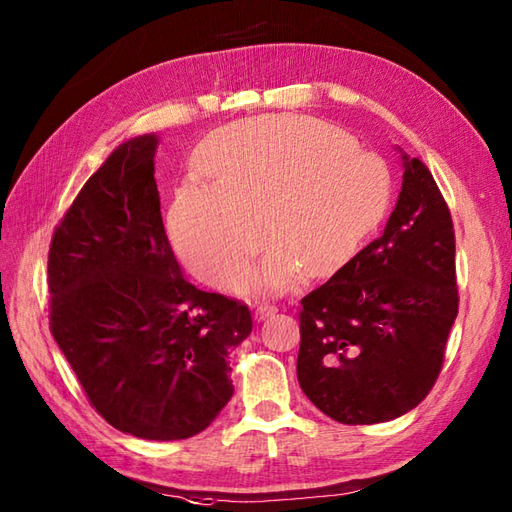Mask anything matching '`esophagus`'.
<instances>
[{
	"label": "esophagus",
	"mask_w": 512,
	"mask_h": 512,
	"mask_svg": "<svg viewBox=\"0 0 512 512\" xmlns=\"http://www.w3.org/2000/svg\"><path fill=\"white\" fill-rule=\"evenodd\" d=\"M273 314H277V308L268 306V303H262V306L255 308V321H264L268 317H273Z\"/></svg>",
	"instance_id": "obj_1"
}]
</instances>
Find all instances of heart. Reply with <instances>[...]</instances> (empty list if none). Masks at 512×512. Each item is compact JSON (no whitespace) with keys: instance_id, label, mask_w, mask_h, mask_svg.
Wrapping results in <instances>:
<instances>
[{"instance_id":"obj_1","label":"heart","mask_w":512,"mask_h":512,"mask_svg":"<svg viewBox=\"0 0 512 512\" xmlns=\"http://www.w3.org/2000/svg\"><path fill=\"white\" fill-rule=\"evenodd\" d=\"M209 180L184 182L169 209L178 255L206 284L237 290L270 242L250 288L281 295L339 273L389 206L385 162L339 129L301 116H266L217 129L198 151ZM263 231H258V226Z\"/></svg>"}]
</instances>
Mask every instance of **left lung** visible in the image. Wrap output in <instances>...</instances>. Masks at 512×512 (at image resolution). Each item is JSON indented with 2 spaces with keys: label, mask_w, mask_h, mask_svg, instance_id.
I'll return each mask as SVG.
<instances>
[{
  "label": "left lung",
  "mask_w": 512,
  "mask_h": 512,
  "mask_svg": "<svg viewBox=\"0 0 512 512\" xmlns=\"http://www.w3.org/2000/svg\"><path fill=\"white\" fill-rule=\"evenodd\" d=\"M385 231L301 299L297 378L343 424L405 416L436 383L458 317L451 213L431 171L400 147Z\"/></svg>",
  "instance_id": "left-lung-1"
}]
</instances>
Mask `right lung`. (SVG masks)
<instances>
[{"label":"right lung","instance_id":"right-lung-1","mask_svg":"<svg viewBox=\"0 0 512 512\" xmlns=\"http://www.w3.org/2000/svg\"><path fill=\"white\" fill-rule=\"evenodd\" d=\"M160 138L118 145L85 182L48 255L50 330L94 409L143 440L204 431L233 396L242 303L184 279L162 226Z\"/></svg>","mask_w":512,"mask_h":512}]
</instances>
